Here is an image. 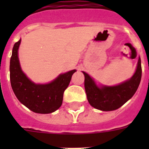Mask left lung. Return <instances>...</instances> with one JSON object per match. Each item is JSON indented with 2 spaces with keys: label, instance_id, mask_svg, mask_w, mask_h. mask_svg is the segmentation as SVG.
<instances>
[{
  "label": "left lung",
  "instance_id": "8db88e82",
  "mask_svg": "<svg viewBox=\"0 0 149 149\" xmlns=\"http://www.w3.org/2000/svg\"><path fill=\"white\" fill-rule=\"evenodd\" d=\"M84 87L89 104L103 111L117 110L133 97L139 88L141 79V58H139L134 75L130 79L115 85H97L93 78L83 71Z\"/></svg>",
  "mask_w": 149,
  "mask_h": 149
}]
</instances>
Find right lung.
Returning <instances> with one entry per match:
<instances>
[{
	"label": "right lung",
	"instance_id": "obj_1",
	"mask_svg": "<svg viewBox=\"0 0 149 149\" xmlns=\"http://www.w3.org/2000/svg\"><path fill=\"white\" fill-rule=\"evenodd\" d=\"M21 39L14 45L10 60V79L16 97L29 110L38 113H50L63 104V93L76 70L59 74L48 84H36L22 71L18 58Z\"/></svg>",
	"mask_w": 149,
	"mask_h": 149
}]
</instances>
